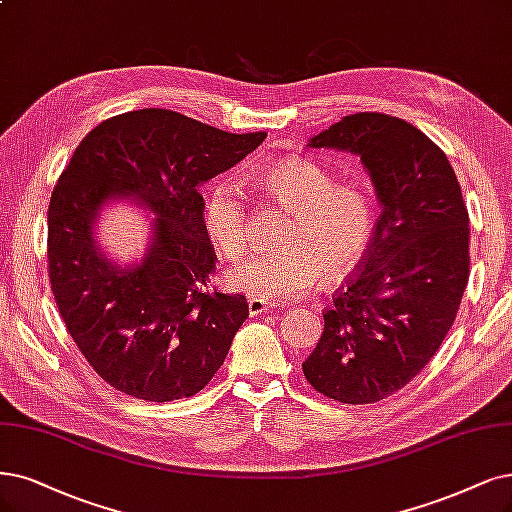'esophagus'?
Here are the masks:
<instances>
[{"label": "esophagus", "mask_w": 512, "mask_h": 512, "mask_svg": "<svg viewBox=\"0 0 512 512\" xmlns=\"http://www.w3.org/2000/svg\"><path fill=\"white\" fill-rule=\"evenodd\" d=\"M268 310H270L268 301L257 299V297L249 299V316H261V314H266Z\"/></svg>", "instance_id": "1"}]
</instances>
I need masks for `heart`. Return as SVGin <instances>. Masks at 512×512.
Listing matches in <instances>:
<instances>
[{"mask_svg": "<svg viewBox=\"0 0 512 512\" xmlns=\"http://www.w3.org/2000/svg\"><path fill=\"white\" fill-rule=\"evenodd\" d=\"M263 183L293 211L282 244L255 253L225 274L227 289L257 299H293L310 291L320 274L327 282L350 276L365 261L377 230V204L363 183H337L314 162L289 160L270 168ZM206 230L223 259H238L249 244V211L242 185L221 179L204 208Z\"/></svg>", "mask_w": 512, "mask_h": 512, "instance_id": "obj_1", "label": "heart"}]
</instances>
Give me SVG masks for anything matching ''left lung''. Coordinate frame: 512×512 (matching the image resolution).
I'll list each match as a JSON object with an SVG mask.
<instances>
[{"instance_id":"left-lung-1","label":"left lung","mask_w":512,"mask_h":512,"mask_svg":"<svg viewBox=\"0 0 512 512\" xmlns=\"http://www.w3.org/2000/svg\"><path fill=\"white\" fill-rule=\"evenodd\" d=\"M308 145L361 158L382 213L301 367L329 399L377 403L428 365L456 320L470 274L468 211L443 149L401 118L352 113Z\"/></svg>"}]
</instances>
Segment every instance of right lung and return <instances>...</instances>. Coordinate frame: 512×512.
Segmentation results:
<instances>
[{"label":"right lung","instance_id":"obj_1","mask_svg":"<svg viewBox=\"0 0 512 512\" xmlns=\"http://www.w3.org/2000/svg\"><path fill=\"white\" fill-rule=\"evenodd\" d=\"M263 139L151 107L101 122L73 151L48 206V274L69 335L109 386L168 403L200 392L223 365L249 304L204 289L217 255L198 187ZM126 197L157 217L146 255L120 267L93 225Z\"/></svg>","mask_w":512,"mask_h":512}]
</instances>
